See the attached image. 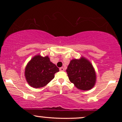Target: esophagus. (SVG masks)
I'll return each mask as SVG.
<instances>
[{"label": "esophagus", "instance_id": "34e87169", "mask_svg": "<svg viewBox=\"0 0 122 122\" xmlns=\"http://www.w3.org/2000/svg\"><path fill=\"white\" fill-rule=\"evenodd\" d=\"M64 70H65V69H64L63 67H61V68H60V71H64Z\"/></svg>", "mask_w": 122, "mask_h": 122}]
</instances>
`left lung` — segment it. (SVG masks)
Returning a JSON list of instances; mask_svg holds the SVG:
<instances>
[{
	"label": "left lung",
	"mask_w": 122,
	"mask_h": 122,
	"mask_svg": "<svg viewBox=\"0 0 122 122\" xmlns=\"http://www.w3.org/2000/svg\"><path fill=\"white\" fill-rule=\"evenodd\" d=\"M69 79L77 89L88 91L95 86L96 74L92 63L84 57L71 61L66 69Z\"/></svg>",
	"instance_id": "1"
}]
</instances>
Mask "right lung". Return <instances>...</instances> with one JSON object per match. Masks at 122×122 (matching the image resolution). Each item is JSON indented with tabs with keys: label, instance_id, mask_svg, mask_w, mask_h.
I'll return each mask as SVG.
<instances>
[{
	"label": "right lung",
	"instance_id": "right-lung-1",
	"mask_svg": "<svg viewBox=\"0 0 122 122\" xmlns=\"http://www.w3.org/2000/svg\"><path fill=\"white\" fill-rule=\"evenodd\" d=\"M59 72L57 66L50 61L48 56L40 54L33 57L27 63L25 70V76L29 85L34 88L43 87Z\"/></svg>",
	"mask_w": 122,
	"mask_h": 122
}]
</instances>
